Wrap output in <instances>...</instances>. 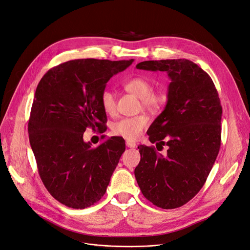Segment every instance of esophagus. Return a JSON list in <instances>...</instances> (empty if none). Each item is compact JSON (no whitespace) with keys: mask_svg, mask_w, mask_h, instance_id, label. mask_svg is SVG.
I'll list each match as a JSON object with an SVG mask.
<instances>
[{"mask_svg":"<svg viewBox=\"0 0 250 250\" xmlns=\"http://www.w3.org/2000/svg\"><path fill=\"white\" fill-rule=\"evenodd\" d=\"M125 145H126V146L129 147V148H134L135 146H137V145H135L134 143H131L130 141H126V142H125Z\"/></svg>","mask_w":250,"mask_h":250,"instance_id":"obj_1","label":"esophagus"}]
</instances>
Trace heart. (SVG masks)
<instances>
[{
	"label": "heart",
	"instance_id": "b5f03b06",
	"mask_svg": "<svg viewBox=\"0 0 250 250\" xmlns=\"http://www.w3.org/2000/svg\"><path fill=\"white\" fill-rule=\"evenodd\" d=\"M124 87L128 93L140 98L142 104L150 109H160L166 103V96L163 93L151 89V83L145 77H133L124 83ZM101 106L107 115L116 111V99L109 90L105 89L100 98ZM148 124V118L146 115H139L131 118L122 119L112 126V131L119 137L129 141L138 140Z\"/></svg>",
	"mask_w": 250,
	"mask_h": 250
}]
</instances>
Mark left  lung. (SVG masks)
I'll list each match as a JSON object with an SVG mask.
<instances>
[{"label": "left lung", "instance_id": "left-lung-1", "mask_svg": "<svg viewBox=\"0 0 250 250\" xmlns=\"http://www.w3.org/2000/svg\"><path fill=\"white\" fill-rule=\"evenodd\" d=\"M137 69L166 72L171 82L167 105L147 130L150 143L157 150L167 146V153L138 146L135 179L154 206L176 208L195 196L214 165L221 142L220 100L211 78L191 61H145Z\"/></svg>", "mask_w": 250, "mask_h": 250}]
</instances>
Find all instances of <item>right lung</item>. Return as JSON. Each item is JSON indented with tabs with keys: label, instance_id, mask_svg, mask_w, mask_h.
Segmentation results:
<instances>
[{
	"label": "right lung",
	"instance_id": "obj_1",
	"mask_svg": "<svg viewBox=\"0 0 250 250\" xmlns=\"http://www.w3.org/2000/svg\"><path fill=\"white\" fill-rule=\"evenodd\" d=\"M132 62L69 61L49 70L37 86L30 144L42 184L66 207L82 209L99 201L125 149V141L117 138L93 148L83 135L86 127L104 130L101 95L109 79Z\"/></svg>",
	"mask_w": 250,
	"mask_h": 250
}]
</instances>
